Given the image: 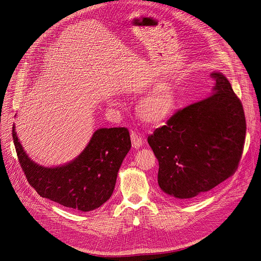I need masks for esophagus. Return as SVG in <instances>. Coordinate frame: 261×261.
<instances>
[{
    "label": "esophagus",
    "mask_w": 261,
    "mask_h": 261,
    "mask_svg": "<svg viewBox=\"0 0 261 261\" xmlns=\"http://www.w3.org/2000/svg\"><path fill=\"white\" fill-rule=\"evenodd\" d=\"M131 141H132V146L134 148H140L144 143L143 136L140 135L139 133L133 132V131L131 132Z\"/></svg>",
    "instance_id": "obj_1"
}]
</instances>
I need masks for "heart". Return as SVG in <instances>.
<instances>
[{"instance_id":"1","label":"heart","mask_w":261,"mask_h":261,"mask_svg":"<svg viewBox=\"0 0 261 261\" xmlns=\"http://www.w3.org/2000/svg\"><path fill=\"white\" fill-rule=\"evenodd\" d=\"M177 95L174 87L170 84H163L148 95L140 103L138 114L140 118L152 125H160L166 121L176 107ZM112 105H116L112 102Z\"/></svg>"}]
</instances>
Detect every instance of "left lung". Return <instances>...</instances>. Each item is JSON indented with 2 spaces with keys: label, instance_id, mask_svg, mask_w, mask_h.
Segmentation results:
<instances>
[{
  "label": "left lung",
  "instance_id": "8db88e82",
  "mask_svg": "<svg viewBox=\"0 0 261 261\" xmlns=\"http://www.w3.org/2000/svg\"><path fill=\"white\" fill-rule=\"evenodd\" d=\"M208 97L177 110L148 136L159 161L158 182L168 197L204 195L235 173L243 152L246 122L240 99L221 73Z\"/></svg>",
  "mask_w": 261,
  "mask_h": 261
}]
</instances>
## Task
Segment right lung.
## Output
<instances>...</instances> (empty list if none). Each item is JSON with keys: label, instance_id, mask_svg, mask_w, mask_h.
Wrapping results in <instances>:
<instances>
[{"label": "right lung", "instance_id": "1", "mask_svg": "<svg viewBox=\"0 0 261 261\" xmlns=\"http://www.w3.org/2000/svg\"><path fill=\"white\" fill-rule=\"evenodd\" d=\"M12 140L20 166L37 193L80 212L97 208L112 196L117 172L131 148L127 128H101L94 132L87 148L73 162L46 168L37 165L24 152L15 127Z\"/></svg>", "mask_w": 261, "mask_h": 261}]
</instances>
